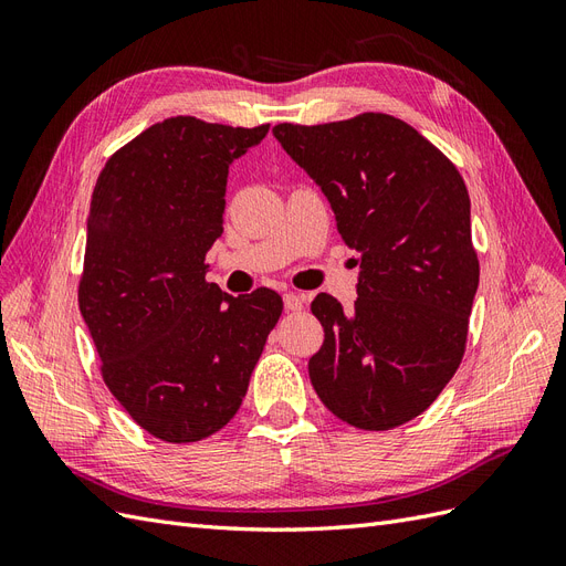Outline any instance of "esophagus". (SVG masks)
<instances>
[{
	"mask_svg": "<svg viewBox=\"0 0 566 566\" xmlns=\"http://www.w3.org/2000/svg\"><path fill=\"white\" fill-rule=\"evenodd\" d=\"M283 304H285V312H302L304 297L300 293H285Z\"/></svg>",
	"mask_w": 566,
	"mask_h": 566,
	"instance_id": "esophagus-1",
	"label": "esophagus"
}]
</instances>
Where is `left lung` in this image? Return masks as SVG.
<instances>
[{"label": "left lung", "mask_w": 566, "mask_h": 566, "mask_svg": "<svg viewBox=\"0 0 566 566\" xmlns=\"http://www.w3.org/2000/svg\"><path fill=\"white\" fill-rule=\"evenodd\" d=\"M273 136L358 252L354 310L325 293L312 302L325 333L310 358L312 385L339 420L391 430L432 406L465 352L479 285L465 181L424 136L385 113L283 123Z\"/></svg>", "instance_id": "obj_1"}]
</instances>
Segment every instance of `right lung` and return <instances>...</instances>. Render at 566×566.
Listing matches in <instances>:
<instances>
[{
	"label": "right lung",
	"mask_w": 566,
	"mask_h": 566,
	"mask_svg": "<svg viewBox=\"0 0 566 566\" xmlns=\"http://www.w3.org/2000/svg\"><path fill=\"white\" fill-rule=\"evenodd\" d=\"M262 127L167 117L101 169L87 217L80 312L113 397L153 437L191 443L243 403L283 300L205 281L224 231L229 167Z\"/></svg>",
	"instance_id": "add662e5"
}]
</instances>
